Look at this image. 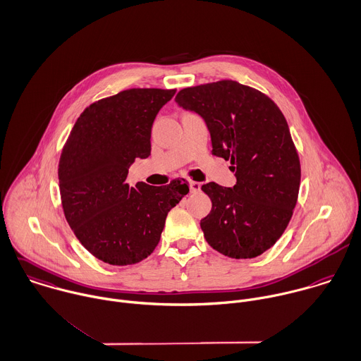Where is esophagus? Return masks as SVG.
<instances>
[{
    "instance_id": "1",
    "label": "esophagus",
    "mask_w": 361,
    "mask_h": 361,
    "mask_svg": "<svg viewBox=\"0 0 361 361\" xmlns=\"http://www.w3.org/2000/svg\"><path fill=\"white\" fill-rule=\"evenodd\" d=\"M189 186H190V192H192V193H197V192H200V189H202V183L195 182V180L189 182Z\"/></svg>"
}]
</instances>
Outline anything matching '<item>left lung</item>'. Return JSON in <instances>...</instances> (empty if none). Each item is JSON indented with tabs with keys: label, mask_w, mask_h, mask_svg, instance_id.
I'll use <instances>...</instances> for the list:
<instances>
[{
	"label": "left lung",
	"mask_w": 361,
	"mask_h": 361,
	"mask_svg": "<svg viewBox=\"0 0 361 361\" xmlns=\"http://www.w3.org/2000/svg\"><path fill=\"white\" fill-rule=\"evenodd\" d=\"M175 101L204 119L212 152L231 161L237 176L234 188L202 186L213 203L200 221L204 238L228 257L262 255L287 228L300 190V158L284 115L267 95L233 80L183 88Z\"/></svg>",
	"instance_id": "1"
}]
</instances>
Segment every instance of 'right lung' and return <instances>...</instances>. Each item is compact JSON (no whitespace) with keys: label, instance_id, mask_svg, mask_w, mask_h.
I'll list each match as a JSON object with an SVG mask.
<instances>
[{"label":"right lung","instance_id":"obj_1","mask_svg":"<svg viewBox=\"0 0 361 361\" xmlns=\"http://www.w3.org/2000/svg\"><path fill=\"white\" fill-rule=\"evenodd\" d=\"M176 90L131 88L90 105L75 121L59 162L66 220L99 260L134 264L152 253L165 219L189 185L127 183L130 165L151 152V127Z\"/></svg>","mask_w":361,"mask_h":361}]
</instances>
